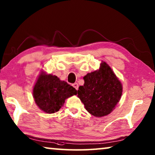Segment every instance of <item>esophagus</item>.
Listing matches in <instances>:
<instances>
[{
    "mask_svg": "<svg viewBox=\"0 0 155 155\" xmlns=\"http://www.w3.org/2000/svg\"><path fill=\"white\" fill-rule=\"evenodd\" d=\"M72 86L76 89V90H78V85L77 83H74L72 85Z\"/></svg>",
    "mask_w": 155,
    "mask_h": 155,
    "instance_id": "34e87169",
    "label": "esophagus"
}]
</instances>
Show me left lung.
I'll return each instance as SVG.
<instances>
[{"label": "left lung", "mask_w": 155, "mask_h": 155, "mask_svg": "<svg viewBox=\"0 0 155 155\" xmlns=\"http://www.w3.org/2000/svg\"><path fill=\"white\" fill-rule=\"evenodd\" d=\"M84 85L77 91L78 97L87 111L96 117L109 115L119 103L122 85L109 65L102 62L99 70L83 77Z\"/></svg>", "instance_id": "obj_1"}]
</instances>
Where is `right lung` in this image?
Listing matches in <instances>:
<instances>
[{"label":"right lung","instance_id":"1","mask_svg":"<svg viewBox=\"0 0 155 155\" xmlns=\"http://www.w3.org/2000/svg\"><path fill=\"white\" fill-rule=\"evenodd\" d=\"M77 91L67 82L61 81L55 75L41 72L34 85L33 96L37 105L47 114H54L61 108L65 100Z\"/></svg>","mask_w":155,"mask_h":155}]
</instances>
